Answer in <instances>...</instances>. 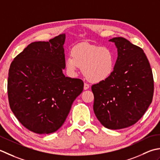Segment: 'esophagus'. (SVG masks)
<instances>
[{
	"mask_svg": "<svg viewBox=\"0 0 160 160\" xmlns=\"http://www.w3.org/2000/svg\"><path fill=\"white\" fill-rule=\"evenodd\" d=\"M89 88H90V85H89V84H88V83H84V86H83L84 90L89 89Z\"/></svg>",
	"mask_w": 160,
	"mask_h": 160,
	"instance_id": "obj_1",
	"label": "esophagus"
}]
</instances>
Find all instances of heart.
I'll return each mask as SVG.
<instances>
[{
	"label": "heart",
	"mask_w": 160,
	"mask_h": 160,
	"mask_svg": "<svg viewBox=\"0 0 160 160\" xmlns=\"http://www.w3.org/2000/svg\"><path fill=\"white\" fill-rule=\"evenodd\" d=\"M115 66V54L110 49L88 43L75 45L65 60V67L70 76H75L81 67L86 79L94 83L109 78Z\"/></svg>",
	"instance_id": "obj_1"
}]
</instances>
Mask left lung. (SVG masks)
Segmentation results:
<instances>
[{
  "instance_id": "left-lung-1",
  "label": "left lung",
  "mask_w": 160,
  "mask_h": 160,
  "mask_svg": "<svg viewBox=\"0 0 160 160\" xmlns=\"http://www.w3.org/2000/svg\"><path fill=\"white\" fill-rule=\"evenodd\" d=\"M117 57L112 74L92 86L93 110L106 128L122 129L138 122L151 103L154 81L144 50L123 37H115Z\"/></svg>"
}]
</instances>
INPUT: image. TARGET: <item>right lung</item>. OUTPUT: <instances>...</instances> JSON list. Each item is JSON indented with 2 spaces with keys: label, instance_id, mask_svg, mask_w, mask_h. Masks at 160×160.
Masks as SVG:
<instances>
[{
  "label": "right lung",
  "instance_id": "obj_1",
  "mask_svg": "<svg viewBox=\"0 0 160 160\" xmlns=\"http://www.w3.org/2000/svg\"><path fill=\"white\" fill-rule=\"evenodd\" d=\"M66 34L34 42L12 62L8 73L9 106L26 128L49 134L60 128L83 82L63 73Z\"/></svg>",
  "mask_w": 160,
  "mask_h": 160
}]
</instances>
